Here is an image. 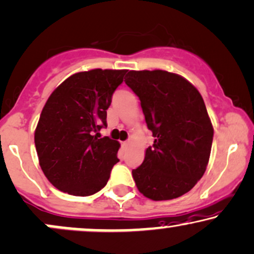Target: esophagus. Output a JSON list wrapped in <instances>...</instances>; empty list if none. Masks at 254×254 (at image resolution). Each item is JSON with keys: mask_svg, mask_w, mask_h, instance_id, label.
<instances>
[{"mask_svg": "<svg viewBox=\"0 0 254 254\" xmlns=\"http://www.w3.org/2000/svg\"><path fill=\"white\" fill-rule=\"evenodd\" d=\"M122 145H124L125 147H128V146H129V141H125L124 144H122Z\"/></svg>", "mask_w": 254, "mask_h": 254, "instance_id": "obj_1", "label": "esophagus"}]
</instances>
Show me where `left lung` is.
<instances>
[{
	"label": "left lung",
	"instance_id": "8db88e82",
	"mask_svg": "<svg viewBox=\"0 0 254 254\" xmlns=\"http://www.w3.org/2000/svg\"><path fill=\"white\" fill-rule=\"evenodd\" d=\"M126 77L154 136L144 162L132 171L136 188L153 201L180 197L201 180L209 162L214 128L203 98L177 73L132 70Z\"/></svg>",
	"mask_w": 254,
	"mask_h": 254
}]
</instances>
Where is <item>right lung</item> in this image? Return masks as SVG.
Here are the masks:
<instances>
[{
    "instance_id": "right-lung-1",
    "label": "right lung",
    "mask_w": 254,
    "mask_h": 254,
    "mask_svg": "<svg viewBox=\"0 0 254 254\" xmlns=\"http://www.w3.org/2000/svg\"><path fill=\"white\" fill-rule=\"evenodd\" d=\"M127 70H94L73 73L45 103L34 132L44 175L53 187L73 196L100 191L119 162L120 142L101 138L107 109Z\"/></svg>"
}]
</instances>
